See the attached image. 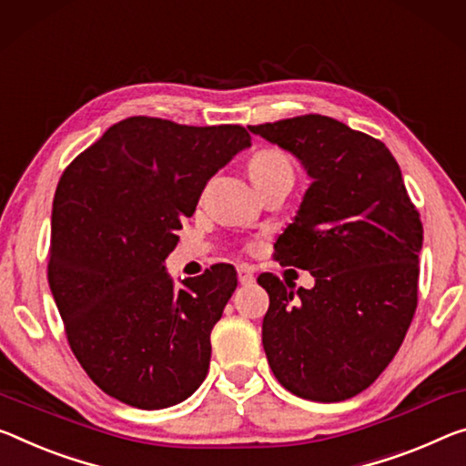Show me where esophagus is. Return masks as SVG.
Here are the masks:
<instances>
[{
    "mask_svg": "<svg viewBox=\"0 0 466 466\" xmlns=\"http://www.w3.org/2000/svg\"><path fill=\"white\" fill-rule=\"evenodd\" d=\"M236 273H238V282L240 284H250L255 279V273L250 268H247V265H240L238 269H236Z\"/></svg>",
    "mask_w": 466,
    "mask_h": 466,
    "instance_id": "1",
    "label": "esophagus"
}]
</instances>
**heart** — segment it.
<instances>
[{
    "mask_svg": "<svg viewBox=\"0 0 466 466\" xmlns=\"http://www.w3.org/2000/svg\"><path fill=\"white\" fill-rule=\"evenodd\" d=\"M248 174L253 182L276 178V176H290L292 178V166L282 151L261 149L250 157Z\"/></svg>",
    "mask_w": 466,
    "mask_h": 466,
    "instance_id": "heart-1",
    "label": "heart"
}]
</instances>
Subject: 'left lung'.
<instances>
[{
  "instance_id": "8db88e82",
  "label": "left lung",
  "mask_w": 466,
  "mask_h": 466,
  "mask_svg": "<svg viewBox=\"0 0 466 466\" xmlns=\"http://www.w3.org/2000/svg\"><path fill=\"white\" fill-rule=\"evenodd\" d=\"M307 169L279 265L311 271V290L257 278L269 294L263 349L288 392L339 402L367 390L400 349L417 309L423 226L381 140L309 114L248 127Z\"/></svg>"
}]
</instances>
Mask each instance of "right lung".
<instances>
[{
  "label": "right lung",
  "mask_w": 466,
  "mask_h": 466,
  "mask_svg": "<svg viewBox=\"0 0 466 466\" xmlns=\"http://www.w3.org/2000/svg\"><path fill=\"white\" fill-rule=\"evenodd\" d=\"M250 135L135 116L66 167L51 211L47 278L78 363L107 396L174 406L201 386L211 329L236 290L218 263L176 288L166 259L205 184Z\"/></svg>",
  "instance_id": "obj_1"
}]
</instances>
